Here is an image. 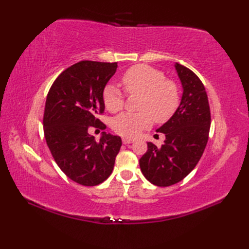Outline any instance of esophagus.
Listing matches in <instances>:
<instances>
[{
	"label": "esophagus",
	"mask_w": 249,
	"mask_h": 249,
	"mask_svg": "<svg viewBox=\"0 0 249 249\" xmlns=\"http://www.w3.org/2000/svg\"><path fill=\"white\" fill-rule=\"evenodd\" d=\"M134 139H130V138H123V143L124 144H130V143H133Z\"/></svg>",
	"instance_id": "34e87169"
}]
</instances>
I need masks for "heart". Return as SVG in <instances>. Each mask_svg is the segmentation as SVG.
Listing matches in <instances>:
<instances>
[{
    "label": "heart",
    "mask_w": 249,
    "mask_h": 249,
    "mask_svg": "<svg viewBox=\"0 0 249 249\" xmlns=\"http://www.w3.org/2000/svg\"><path fill=\"white\" fill-rule=\"evenodd\" d=\"M122 83L127 93L142 94L138 113H123L116 116L112 127L120 136L136 138L138 135L156 122H165L172 116L179 103L178 88L175 82L165 80L164 73L148 65H136L127 70L122 77ZM124 96L112 83L104 88L103 102L112 113L124 107Z\"/></svg>",
    "instance_id": "obj_1"
}]
</instances>
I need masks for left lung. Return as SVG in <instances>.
Instances as JSON below:
<instances>
[{
	"mask_svg": "<svg viewBox=\"0 0 249 249\" xmlns=\"http://www.w3.org/2000/svg\"><path fill=\"white\" fill-rule=\"evenodd\" d=\"M182 83L183 94L173 115L156 131L165 135L159 148L147 142V152L139 165L150 183L167 187L185 178L196 166L206 148L211 125V113L205 86L186 66L175 64Z\"/></svg>",
	"mask_w": 249,
	"mask_h": 249,
	"instance_id": "8db88e82",
	"label": "left lung"
}]
</instances>
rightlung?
<instances>
[{
    "instance_id": "obj_1",
    "label": "right lung",
    "mask_w": 249,
    "mask_h": 249,
    "mask_svg": "<svg viewBox=\"0 0 249 249\" xmlns=\"http://www.w3.org/2000/svg\"><path fill=\"white\" fill-rule=\"evenodd\" d=\"M117 62L80 61L53 83L47 96L43 129L47 144L58 166L73 182L96 186L114 167L122 139L106 132L96 142L89 126L105 130L97 118L105 110L103 91Z\"/></svg>"
}]
</instances>
